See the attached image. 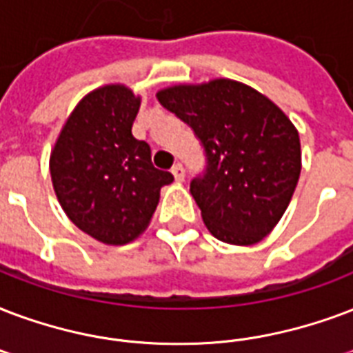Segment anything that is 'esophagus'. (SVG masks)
Listing matches in <instances>:
<instances>
[{
    "instance_id": "esophagus-1",
    "label": "esophagus",
    "mask_w": 353,
    "mask_h": 353,
    "mask_svg": "<svg viewBox=\"0 0 353 353\" xmlns=\"http://www.w3.org/2000/svg\"><path fill=\"white\" fill-rule=\"evenodd\" d=\"M172 174L176 177V181H183L185 179V168H183L181 163H176V165L172 166Z\"/></svg>"
}]
</instances>
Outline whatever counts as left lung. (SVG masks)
I'll return each mask as SVG.
<instances>
[{
    "mask_svg": "<svg viewBox=\"0 0 353 353\" xmlns=\"http://www.w3.org/2000/svg\"><path fill=\"white\" fill-rule=\"evenodd\" d=\"M159 103L192 129L205 170L190 181L207 230L248 246L283 216L302 170L298 131L270 99L231 79L177 85Z\"/></svg>",
    "mask_w": 353,
    "mask_h": 353,
    "instance_id": "left-lung-1",
    "label": "left lung"
}]
</instances>
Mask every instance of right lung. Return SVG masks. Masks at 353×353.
<instances>
[{
	"mask_svg": "<svg viewBox=\"0 0 353 353\" xmlns=\"http://www.w3.org/2000/svg\"><path fill=\"white\" fill-rule=\"evenodd\" d=\"M141 107L129 88L107 85L81 99L51 152L59 203L81 231L103 244H128L146 230L161 187L174 176L152 163L131 133Z\"/></svg>",
	"mask_w": 353,
	"mask_h": 353,
	"instance_id": "add662e5",
	"label": "right lung"
}]
</instances>
